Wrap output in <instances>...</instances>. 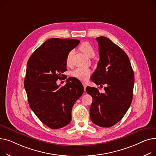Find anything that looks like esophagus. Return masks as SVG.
<instances>
[{
  "label": "esophagus",
  "mask_w": 156,
  "mask_h": 156,
  "mask_svg": "<svg viewBox=\"0 0 156 156\" xmlns=\"http://www.w3.org/2000/svg\"><path fill=\"white\" fill-rule=\"evenodd\" d=\"M82 85H83V86H84V90H86V87H87V85H86V83H82Z\"/></svg>",
  "instance_id": "1"
}]
</instances>
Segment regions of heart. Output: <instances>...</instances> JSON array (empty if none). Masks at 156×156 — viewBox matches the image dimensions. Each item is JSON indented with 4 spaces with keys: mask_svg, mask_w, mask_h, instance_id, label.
<instances>
[{
    "mask_svg": "<svg viewBox=\"0 0 156 156\" xmlns=\"http://www.w3.org/2000/svg\"><path fill=\"white\" fill-rule=\"evenodd\" d=\"M80 49L86 56L89 57L91 55H94V49L89 42L86 41L82 43L80 46ZM72 53L73 51L71 50L67 54V56L66 58V63L67 64H69L70 63ZM90 74L91 70L88 68H77L74 70H72L70 73L71 76L80 80H87Z\"/></svg>",
    "mask_w": 156,
    "mask_h": 156,
    "instance_id": "heart-1",
    "label": "heart"
}]
</instances>
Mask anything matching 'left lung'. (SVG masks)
<instances>
[{"label":"left lung","mask_w":156,"mask_h":156,"mask_svg":"<svg viewBox=\"0 0 156 156\" xmlns=\"http://www.w3.org/2000/svg\"><path fill=\"white\" fill-rule=\"evenodd\" d=\"M99 60L92 80L103 86L105 93L87 86L86 92L93 98L90 120L101 127H110L120 121L129 109L133 98L134 74L126 53L105 36L96 38Z\"/></svg>","instance_id":"left-lung-1"}]
</instances>
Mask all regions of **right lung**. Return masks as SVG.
<instances>
[{
	"label": "right lung",
	"instance_id": "right-lung-1",
	"mask_svg": "<svg viewBox=\"0 0 156 156\" xmlns=\"http://www.w3.org/2000/svg\"><path fill=\"white\" fill-rule=\"evenodd\" d=\"M79 43L70 38L48 39L27 61L24 85L30 106L41 122L52 129L70 122L72 108L84 93L83 86L76 78H69L61 87L57 84L67 70V54Z\"/></svg>",
	"mask_w": 156,
	"mask_h": 156
}]
</instances>
